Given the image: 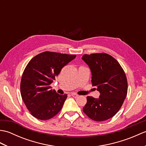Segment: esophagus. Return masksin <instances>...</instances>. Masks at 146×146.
I'll return each mask as SVG.
<instances>
[{
    "mask_svg": "<svg viewBox=\"0 0 146 146\" xmlns=\"http://www.w3.org/2000/svg\"><path fill=\"white\" fill-rule=\"evenodd\" d=\"M71 96H72V97H74V98H77L78 97V95L76 94H75V93H72V94H71Z\"/></svg>",
    "mask_w": 146,
    "mask_h": 146,
    "instance_id": "obj_1",
    "label": "esophagus"
}]
</instances>
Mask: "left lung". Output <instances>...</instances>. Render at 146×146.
I'll list each match as a JSON object with an SVG mask.
<instances>
[{"mask_svg":"<svg viewBox=\"0 0 146 146\" xmlns=\"http://www.w3.org/2000/svg\"><path fill=\"white\" fill-rule=\"evenodd\" d=\"M82 60L92 72V83L97 86L100 97H86L83 111L90 119L102 122L110 119L122 107L127 94L124 71L115 59L107 53L84 54Z\"/></svg>","mask_w":146,"mask_h":146,"instance_id":"8db88e82","label":"left lung"}]
</instances>
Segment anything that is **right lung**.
Listing matches in <instances>:
<instances>
[{"instance_id":"1","label":"right lung","mask_w":146,"mask_h":146,"mask_svg":"<svg viewBox=\"0 0 146 146\" xmlns=\"http://www.w3.org/2000/svg\"><path fill=\"white\" fill-rule=\"evenodd\" d=\"M76 55L45 51L32 58L24 70L21 82V94L33 117L47 120L61 110L67 95H60L50 85L62 68Z\"/></svg>"}]
</instances>
